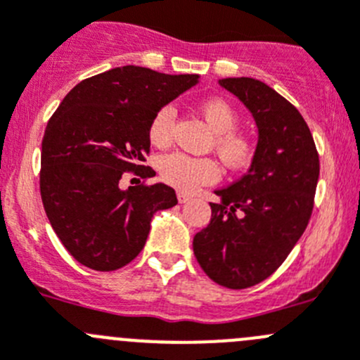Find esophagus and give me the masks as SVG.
I'll list each match as a JSON object with an SVG mask.
<instances>
[{"instance_id":"1","label":"esophagus","mask_w":360,"mask_h":360,"mask_svg":"<svg viewBox=\"0 0 360 360\" xmlns=\"http://www.w3.org/2000/svg\"><path fill=\"white\" fill-rule=\"evenodd\" d=\"M176 198H178V203H187V201L191 200V194L184 193V191H178Z\"/></svg>"}]
</instances>
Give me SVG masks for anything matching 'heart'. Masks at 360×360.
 Returning <instances> with one entry per match:
<instances>
[{
	"label": "heart",
	"mask_w": 360,
	"mask_h": 360,
	"mask_svg": "<svg viewBox=\"0 0 360 360\" xmlns=\"http://www.w3.org/2000/svg\"><path fill=\"white\" fill-rule=\"evenodd\" d=\"M212 131L215 132V150L226 166L244 167L255 153V143L249 136L235 131L238 125V112L228 101L221 97L207 98L200 104ZM176 111L173 105H164L152 118L148 127V139L155 146L169 145L173 139ZM160 178L171 187L180 191H194L201 186L217 182L221 176L217 162L207 157H193L182 152L162 155L157 160Z\"/></svg>",
	"instance_id": "1"
}]
</instances>
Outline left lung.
<instances>
[{"label": "left lung", "mask_w": 360, "mask_h": 360, "mask_svg": "<svg viewBox=\"0 0 360 360\" xmlns=\"http://www.w3.org/2000/svg\"><path fill=\"white\" fill-rule=\"evenodd\" d=\"M258 125V146L248 173L215 191L210 224L196 233L194 256L214 283L231 290L272 276L302 237L313 214L320 159L306 120L265 83L228 77Z\"/></svg>", "instance_id": "8db88e82"}]
</instances>
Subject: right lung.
<instances>
[{"label": "right lung", "instance_id": "1", "mask_svg": "<svg viewBox=\"0 0 360 360\" xmlns=\"http://www.w3.org/2000/svg\"><path fill=\"white\" fill-rule=\"evenodd\" d=\"M125 65L72 88L42 139L40 196L54 233L81 265L111 272L145 248L157 210L178 203L164 184L120 189L122 174L150 178L148 127L162 105L198 83Z\"/></svg>", "mask_w": 360, "mask_h": 360}]
</instances>
